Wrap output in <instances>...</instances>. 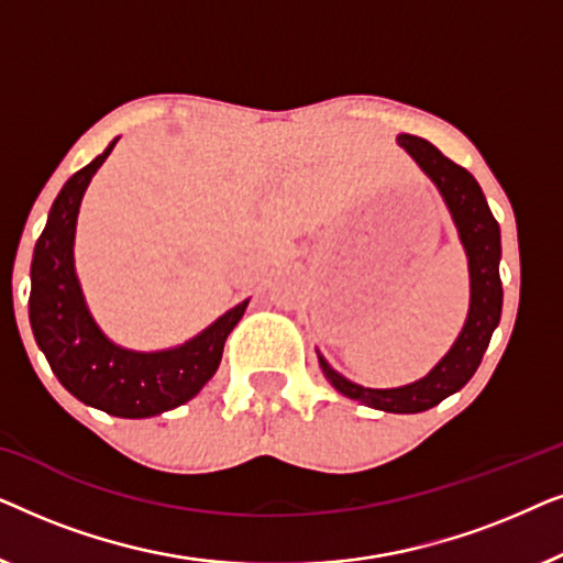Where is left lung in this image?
<instances>
[{"label":"left lung","instance_id":"8db88e82","mask_svg":"<svg viewBox=\"0 0 563 563\" xmlns=\"http://www.w3.org/2000/svg\"><path fill=\"white\" fill-rule=\"evenodd\" d=\"M397 143L410 153L420 172L435 184L438 195L443 197L453 225L459 230V241L464 245L468 261V312L464 328H461L449 353L422 379L405 384V387H361V384L338 374L320 351L318 361L325 379L343 397H351L382 412L412 415L426 412L443 402L445 397L456 395L479 368L489 338L499 325V314H503V282H499L503 243H499V225L487 199H484V191L464 166L445 158L426 137L399 133Z\"/></svg>","mask_w":563,"mask_h":563}]
</instances>
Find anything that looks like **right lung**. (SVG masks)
<instances>
[{"mask_svg":"<svg viewBox=\"0 0 563 563\" xmlns=\"http://www.w3.org/2000/svg\"><path fill=\"white\" fill-rule=\"evenodd\" d=\"M118 141L114 137L91 164L76 172L51 207L30 266V325L53 374L79 402L114 418L137 420L189 402L212 379L249 299L174 349L133 351L104 335L76 276L74 241L84 191Z\"/></svg>","mask_w":563,"mask_h":563,"instance_id":"1","label":"right lung"}]
</instances>
